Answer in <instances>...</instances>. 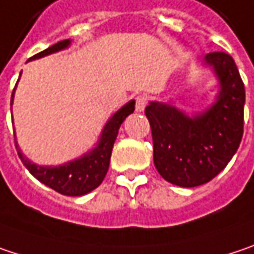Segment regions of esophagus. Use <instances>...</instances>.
Wrapping results in <instances>:
<instances>
[{"label":"esophagus","instance_id":"34e87169","mask_svg":"<svg viewBox=\"0 0 254 254\" xmlns=\"http://www.w3.org/2000/svg\"><path fill=\"white\" fill-rule=\"evenodd\" d=\"M147 101H149V98L146 95H138L136 98V111H138V113L144 111V108L147 105Z\"/></svg>","mask_w":254,"mask_h":254}]
</instances>
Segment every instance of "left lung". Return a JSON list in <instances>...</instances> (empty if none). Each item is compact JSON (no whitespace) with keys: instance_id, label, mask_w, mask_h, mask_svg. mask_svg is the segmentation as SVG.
<instances>
[{"instance_id":"1","label":"left lung","mask_w":254,"mask_h":254,"mask_svg":"<svg viewBox=\"0 0 254 254\" xmlns=\"http://www.w3.org/2000/svg\"><path fill=\"white\" fill-rule=\"evenodd\" d=\"M220 82L215 102L193 117L165 102H150L144 113L153 138L157 172L173 185L193 188L209 182L237 152L245 126V83L224 52L205 56Z\"/></svg>"}]
</instances>
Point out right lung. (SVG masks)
Here are the masks:
<instances>
[{"mask_svg":"<svg viewBox=\"0 0 254 254\" xmlns=\"http://www.w3.org/2000/svg\"><path fill=\"white\" fill-rule=\"evenodd\" d=\"M69 45H70L69 39L62 40L56 45L47 47L43 52L34 55L33 58H30V61L43 58V56H47V55L59 52V50H64ZM12 100H14V91L11 95V105H12ZM133 111H134V101H130L124 107H121L117 113L107 121V124L101 133L97 147H94L91 152L83 154L79 159H75V160L67 162L61 166H39L36 163H31L18 149L17 141H15V147H17V152H18L23 165L27 168L28 172L31 173L36 179H39L42 184H45L49 188L55 190L62 195L81 196V195H85L95 188H98L101 182L104 181L107 171H108V166H110L111 152H113L114 141L117 138L118 128L123 124V121L126 120V117H128Z\"/></svg>","mask_w":254,"mask_h":254,"instance_id":"add662e5","label":"right lung"}]
</instances>
